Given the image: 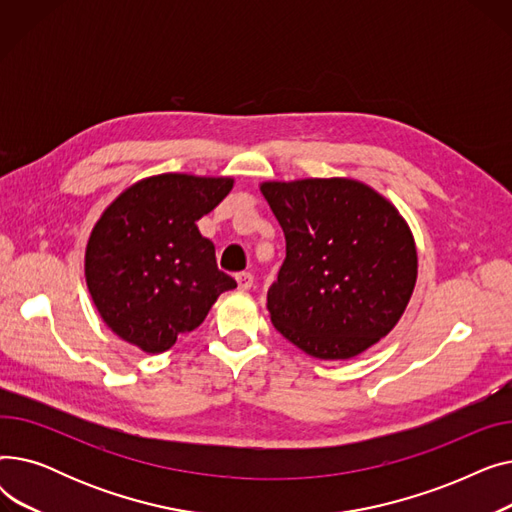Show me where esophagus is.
<instances>
[{
  "label": "esophagus",
  "mask_w": 512,
  "mask_h": 512,
  "mask_svg": "<svg viewBox=\"0 0 512 512\" xmlns=\"http://www.w3.org/2000/svg\"><path fill=\"white\" fill-rule=\"evenodd\" d=\"M236 282H238V288H240V290H249V288L253 286V274H249V272L236 274Z\"/></svg>",
  "instance_id": "34e87169"
}]
</instances>
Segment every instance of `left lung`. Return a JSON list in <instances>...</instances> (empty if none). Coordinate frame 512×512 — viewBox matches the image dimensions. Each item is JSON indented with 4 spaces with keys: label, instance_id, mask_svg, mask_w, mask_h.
Segmentation results:
<instances>
[{
    "label": "left lung",
    "instance_id": "obj_1",
    "mask_svg": "<svg viewBox=\"0 0 512 512\" xmlns=\"http://www.w3.org/2000/svg\"><path fill=\"white\" fill-rule=\"evenodd\" d=\"M286 238L267 290L276 330L317 359H351L405 313L417 280L415 240L382 195L348 178L265 182Z\"/></svg>",
    "mask_w": 512,
    "mask_h": 512
}]
</instances>
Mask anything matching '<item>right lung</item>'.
I'll use <instances>...</instances> for the list:
<instances>
[{
    "instance_id": "add662e5",
    "label": "right lung",
    "mask_w": 512,
    "mask_h": 512,
    "mask_svg": "<svg viewBox=\"0 0 512 512\" xmlns=\"http://www.w3.org/2000/svg\"><path fill=\"white\" fill-rule=\"evenodd\" d=\"M232 191V178L159 174L132 184L95 224L85 276L97 311L122 340L157 355L203 324L222 292L213 242L197 220Z\"/></svg>"
}]
</instances>
